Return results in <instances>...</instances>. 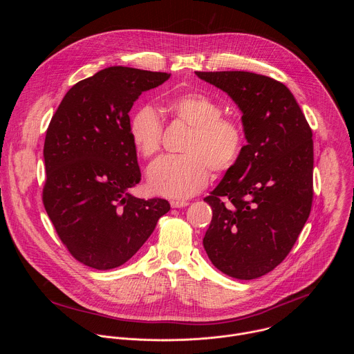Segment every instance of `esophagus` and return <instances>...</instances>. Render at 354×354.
<instances>
[{"instance_id":"1","label":"esophagus","mask_w":354,"mask_h":354,"mask_svg":"<svg viewBox=\"0 0 354 354\" xmlns=\"http://www.w3.org/2000/svg\"><path fill=\"white\" fill-rule=\"evenodd\" d=\"M189 206V201H185V200H171V207L174 209H182V207H186Z\"/></svg>"}]
</instances>
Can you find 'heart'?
<instances>
[{
	"label": "heart",
	"mask_w": 354,
	"mask_h": 354,
	"mask_svg": "<svg viewBox=\"0 0 354 354\" xmlns=\"http://www.w3.org/2000/svg\"><path fill=\"white\" fill-rule=\"evenodd\" d=\"M167 109L192 129L182 147L185 154L161 157L149 165L148 186L160 196L186 198L209 183L210 168L221 174L236 164L245 136L241 124L221 118L223 108L203 93L178 95L168 100ZM129 136L140 156L149 158L158 153L162 129L153 106L144 105L131 115Z\"/></svg>",
	"instance_id": "1"
}]
</instances>
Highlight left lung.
<instances>
[{
  "label": "left lung",
  "mask_w": 354,
  "mask_h": 354,
  "mask_svg": "<svg viewBox=\"0 0 354 354\" xmlns=\"http://www.w3.org/2000/svg\"><path fill=\"white\" fill-rule=\"evenodd\" d=\"M224 91L242 113L246 145L205 198L203 238L212 263L239 280L261 277L288 255L313 205L311 127L290 89L248 71L194 73Z\"/></svg>",
  "instance_id": "8db88e82"
}]
</instances>
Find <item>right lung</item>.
I'll return each instance as SVG.
<instances>
[{"label": "right lung", "mask_w": 354, "mask_h": 354, "mask_svg": "<svg viewBox=\"0 0 354 354\" xmlns=\"http://www.w3.org/2000/svg\"><path fill=\"white\" fill-rule=\"evenodd\" d=\"M171 74L108 67L77 82L48 124L43 205L62 242L81 263L109 270L126 263L171 206L130 193L140 179L129 136L138 96Z\"/></svg>", "instance_id": "1"}]
</instances>
